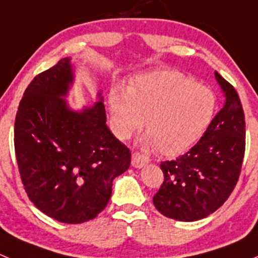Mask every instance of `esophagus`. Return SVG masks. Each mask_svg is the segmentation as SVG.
<instances>
[{"mask_svg": "<svg viewBox=\"0 0 258 258\" xmlns=\"http://www.w3.org/2000/svg\"><path fill=\"white\" fill-rule=\"evenodd\" d=\"M149 161H150L149 160V158L142 155V154L135 153V154H133V156H132V165L137 169L143 168V166H144L145 164H148Z\"/></svg>", "mask_w": 258, "mask_h": 258, "instance_id": "obj_1", "label": "esophagus"}]
</instances>
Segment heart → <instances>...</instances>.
Masks as SVG:
<instances>
[{"instance_id": "obj_1", "label": "heart", "mask_w": 258, "mask_h": 258, "mask_svg": "<svg viewBox=\"0 0 258 258\" xmlns=\"http://www.w3.org/2000/svg\"><path fill=\"white\" fill-rule=\"evenodd\" d=\"M111 128L126 139L145 120L147 143L159 153L175 155L190 148L208 129L216 111V95L177 71H156L139 76L126 93L109 95Z\"/></svg>"}]
</instances>
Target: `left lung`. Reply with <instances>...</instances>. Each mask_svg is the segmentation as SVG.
I'll return each instance as SVG.
<instances>
[{
  "mask_svg": "<svg viewBox=\"0 0 258 258\" xmlns=\"http://www.w3.org/2000/svg\"><path fill=\"white\" fill-rule=\"evenodd\" d=\"M224 93L222 109L187 153L163 161L164 182L154 206L177 221H198L224 205L237 184L245 155V114L235 88L217 72Z\"/></svg>",
  "mask_w": 258,
  "mask_h": 258,
  "instance_id": "1",
  "label": "left lung"
}]
</instances>
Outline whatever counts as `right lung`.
Listing matches in <instances>:
<instances>
[{"label":"right lung","mask_w":258,"mask_h":258,"mask_svg":"<svg viewBox=\"0 0 258 258\" xmlns=\"http://www.w3.org/2000/svg\"><path fill=\"white\" fill-rule=\"evenodd\" d=\"M76 81L71 58L34 77L16 114L15 151L23 186L37 209L64 224L104 210L130 151L107 126L102 92L81 110L67 102Z\"/></svg>","instance_id":"1"}]
</instances>
